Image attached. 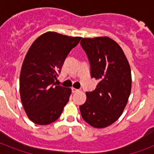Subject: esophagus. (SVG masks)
I'll return each instance as SVG.
<instances>
[{
    "mask_svg": "<svg viewBox=\"0 0 154 154\" xmlns=\"http://www.w3.org/2000/svg\"><path fill=\"white\" fill-rule=\"evenodd\" d=\"M77 91H78V89H75V88H73V87H72V93H76V92H77Z\"/></svg>",
    "mask_w": 154,
    "mask_h": 154,
    "instance_id": "34e87169",
    "label": "esophagus"
}]
</instances>
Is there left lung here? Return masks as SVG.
Instances as JSON below:
<instances>
[{"label":"left lung","mask_w":154,"mask_h":154,"mask_svg":"<svg viewBox=\"0 0 154 154\" xmlns=\"http://www.w3.org/2000/svg\"><path fill=\"white\" fill-rule=\"evenodd\" d=\"M82 49L90 64V75L99 80L97 88L86 92L80 106L82 118L94 128H105L117 121L131 92V70L120 45L108 37L82 38Z\"/></svg>","instance_id":"obj_1"}]
</instances>
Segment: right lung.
Listing matches in <instances>:
<instances>
[{
    "label": "right lung",
    "mask_w": 154,
    "mask_h": 154,
    "mask_svg": "<svg viewBox=\"0 0 154 154\" xmlns=\"http://www.w3.org/2000/svg\"><path fill=\"white\" fill-rule=\"evenodd\" d=\"M82 37L55 32L40 36L30 46L20 75V95L28 117L37 125L57 120L67 104L71 89L56 85L65 58Z\"/></svg>",
    "instance_id": "add662e5"
}]
</instances>
